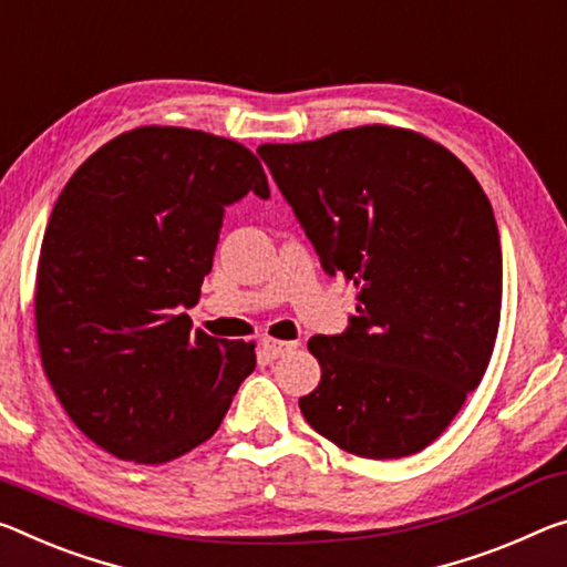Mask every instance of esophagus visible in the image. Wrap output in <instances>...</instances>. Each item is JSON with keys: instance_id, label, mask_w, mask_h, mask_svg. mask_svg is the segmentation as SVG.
I'll list each match as a JSON object with an SVG mask.
<instances>
[{"instance_id": "obj_1", "label": "esophagus", "mask_w": 567, "mask_h": 567, "mask_svg": "<svg viewBox=\"0 0 567 567\" xmlns=\"http://www.w3.org/2000/svg\"><path fill=\"white\" fill-rule=\"evenodd\" d=\"M259 348H262V353H265L267 358H280V355L290 353V350L298 348V343H285V340L262 338V340H259Z\"/></svg>"}]
</instances>
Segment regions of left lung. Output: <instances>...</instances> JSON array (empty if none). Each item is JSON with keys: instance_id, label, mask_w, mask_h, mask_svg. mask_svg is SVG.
I'll use <instances>...</instances> for the list:
<instances>
[{"instance_id": "1", "label": "left lung", "mask_w": 567, "mask_h": 567, "mask_svg": "<svg viewBox=\"0 0 567 567\" xmlns=\"http://www.w3.org/2000/svg\"><path fill=\"white\" fill-rule=\"evenodd\" d=\"M330 277L358 287L338 336L310 338L322 375L308 424L365 460L426 449L487 371L502 308L492 204L452 151L363 125L257 148Z\"/></svg>"}]
</instances>
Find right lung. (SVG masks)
I'll list each match as a JSON object with an SVG mask.
<instances>
[{
    "mask_svg": "<svg viewBox=\"0 0 567 567\" xmlns=\"http://www.w3.org/2000/svg\"><path fill=\"white\" fill-rule=\"evenodd\" d=\"M269 199L249 148L146 125L97 148L62 188L40 251L42 368L73 424L105 452L164 464L219 429L255 343L192 332L224 209Z\"/></svg>",
    "mask_w": 567,
    "mask_h": 567,
    "instance_id": "add662e5",
    "label": "right lung"
}]
</instances>
